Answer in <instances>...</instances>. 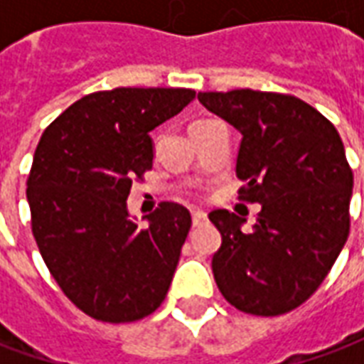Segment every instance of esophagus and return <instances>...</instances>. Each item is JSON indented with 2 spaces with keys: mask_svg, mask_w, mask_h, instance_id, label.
I'll use <instances>...</instances> for the list:
<instances>
[{
  "mask_svg": "<svg viewBox=\"0 0 364 364\" xmlns=\"http://www.w3.org/2000/svg\"><path fill=\"white\" fill-rule=\"evenodd\" d=\"M191 216H193V226H200L206 222V213H203V210H193Z\"/></svg>",
  "mask_w": 364,
  "mask_h": 364,
  "instance_id": "1",
  "label": "esophagus"
}]
</instances>
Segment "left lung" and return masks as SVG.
Segmentation results:
<instances>
[{"mask_svg":"<svg viewBox=\"0 0 364 364\" xmlns=\"http://www.w3.org/2000/svg\"><path fill=\"white\" fill-rule=\"evenodd\" d=\"M198 101L242 134L240 200L259 203L252 232L228 210L213 257L222 296L253 316L294 310L318 290L349 236L353 171L336 127L302 99L271 91H206Z\"/></svg>","mask_w":364,"mask_h":364,"instance_id":"1","label":"left lung"}]
</instances>
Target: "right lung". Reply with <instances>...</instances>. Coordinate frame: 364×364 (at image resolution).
Masks as SVG:
<instances>
[{
  "instance_id": "1",
  "label": "right lung",
  "mask_w": 364,
  "mask_h": 364,
  "mask_svg": "<svg viewBox=\"0 0 364 364\" xmlns=\"http://www.w3.org/2000/svg\"><path fill=\"white\" fill-rule=\"evenodd\" d=\"M193 99L181 87L97 91L41 136L27 179L33 236L62 292L95 320H142L169 290L189 210L161 203L138 228L127 198L154 164L150 132Z\"/></svg>"
}]
</instances>
